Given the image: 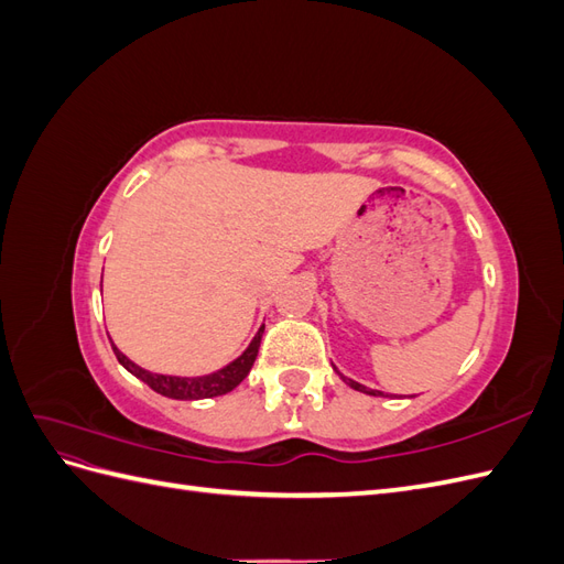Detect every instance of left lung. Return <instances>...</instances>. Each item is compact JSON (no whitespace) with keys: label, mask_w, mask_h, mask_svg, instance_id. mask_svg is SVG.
Instances as JSON below:
<instances>
[{"label":"left lung","mask_w":564,"mask_h":564,"mask_svg":"<svg viewBox=\"0 0 564 564\" xmlns=\"http://www.w3.org/2000/svg\"><path fill=\"white\" fill-rule=\"evenodd\" d=\"M344 379L350 388H355V390H360V392H367V395H383V392H379V390H371V388H365L362 383H357V381H352V379H346V377H340Z\"/></svg>","instance_id":"1"}]
</instances>
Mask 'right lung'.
Instances as JSON below:
<instances>
[{
    "mask_svg": "<svg viewBox=\"0 0 564 564\" xmlns=\"http://www.w3.org/2000/svg\"><path fill=\"white\" fill-rule=\"evenodd\" d=\"M263 329L265 327L256 332L249 348L240 357H237V360H232L224 369L207 373V377H166V373H152L139 365H133L122 350H117L115 344H112V350L117 355L119 365H122L127 371H131L135 379H141L152 390L160 392V395L172 398V400H204V398L226 395V392H230L232 388H237L247 379V373L253 367L256 355H259Z\"/></svg>",
    "mask_w": 564,
    "mask_h": 564,
    "instance_id": "add662e5",
    "label": "right lung"
}]
</instances>
